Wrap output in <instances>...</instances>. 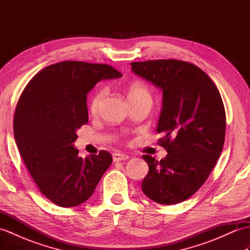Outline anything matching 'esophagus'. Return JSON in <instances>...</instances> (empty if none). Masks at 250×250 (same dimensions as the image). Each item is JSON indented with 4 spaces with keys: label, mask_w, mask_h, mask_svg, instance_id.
I'll list each match as a JSON object with an SVG mask.
<instances>
[{
    "label": "esophagus",
    "mask_w": 250,
    "mask_h": 250,
    "mask_svg": "<svg viewBox=\"0 0 250 250\" xmlns=\"http://www.w3.org/2000/svg\"><path fill=\"white\" fill-rule=\"evenodd\" d=\"M128 159H129V156H128V155H125V153H120V152H115V153H113V160H114L115 162L128 160Z\"/></svg>",
    "instance_id": "1"
}]
</instances>
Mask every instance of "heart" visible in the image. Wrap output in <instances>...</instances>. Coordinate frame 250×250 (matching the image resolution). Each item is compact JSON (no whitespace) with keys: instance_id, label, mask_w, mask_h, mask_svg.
<instances>
[{"instance_id":"1","label":"heart","mask_w":250,"mask_h":250,"mask_svg":"<svg viewBox=\"0 0 250 250\" xmlns=\"http://www.w3.org/2000/svg\"><path fill=\"white\" fill-rule=\"evenodd\" d=\"M126 92H128V97L131 101V103L136 102V101L142 100V99H151L149 89L145 86L144 83H131L128 89H126ZM105 97V90H100L97 93L93 94V97L90 100L89 104V109L92 114H97L99 111V108L101 106V103Z\"/></svg>"}]
</instances>
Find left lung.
<instances>
[{
	"instance_id": "obj_1",
	"label": "left lung",
	"mask_w": 250,
	"mask_h": 250,
	"mask_svg": "<svg viewBox=\"0 0 250 250\" xmlns=\"http://www.w3.org/2000/svg\"><path fill=\"white\" fill-rule=\"evenodd\" d=\"M132 71L163 91L157 133L167 155L143 158L149 172L142 190L159 204L180 203L205 183L222 151L226 110L216 84L192 63L167 59L132 62Z\"/></svg>"
}]
</instances>
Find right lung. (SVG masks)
<instances>
[{
	"mask_svg": "<svg viewBox=\"0 0 250 250\" xmlns=\"http://www.w3.org/2000/svg\"><path fill=\"white\" fill-rule=\"evenodd\" d=\"M113 66L63 61L40 71L16 106L14 135L40 191L61 207L87 201L113 162L108 151L78 157L73 143L88 122L87 93L103 79L121 77Z\"/></svg>",
	"mask_w": 250,
	"mask_h": 250,
	"instance_id": "add662e5",
	"label": "right lung"
}]
</instances>
